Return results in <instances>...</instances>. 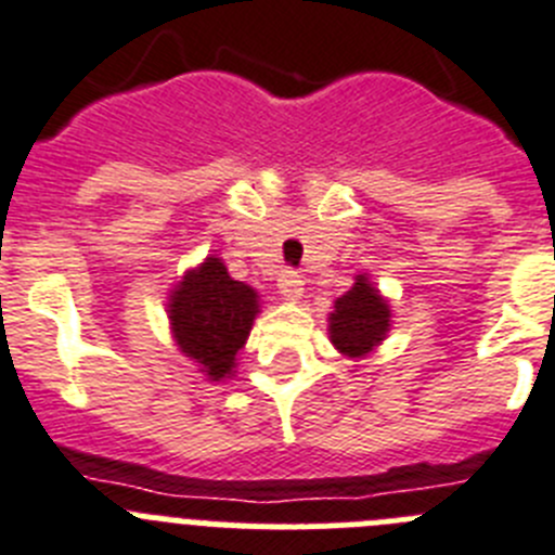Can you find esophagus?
I'll list each match as a JSON object with an SVG mask.
<instances>
[{
    "instance_id": "34e87169",
    "label": "esophagus",
    "mask_w": 555,
    "mask_h": 555,
    "mask_svg": "<svg viewBox=\"0 0 555 555\" xmlns=\"http://www.w3.org/2000/svg\"><path fill=\"white\" fill-rule=\"evenodd\" d=\"M279 293H282L287 301H298L304 296V276L296 271H284L279 276Z\"/></svg>"
}]
</instances>
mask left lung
<instances>
[{
	"instance_id": "8db88e82",
	"label": "left lung",
	"mask_w": 555,
	"mask_h": 555,
	"mask_svg": "<svg viewBox=\"0 0 555 555\" xmlns=\"http://www.w3.org/2000/svg\"><path fill=\"white\" fill-rule=\"evenodd\" d=\"M389 307L367 276H357L346 296L334 301L328 314V337L339 353L362 359L387 337Z\"/></svg>"
}]
</instances>
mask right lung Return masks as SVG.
<instances>
[{
	"instance_id": "obj_1",
	"label": "right lung",
	"mask_w": 555,
	"mask_h": 555,
	"mask_svg": "<svg viewBox=\"0 0 555 555\" xmlns=\"http://www.w3.org/2000/svg\"><path fill=\"white\" fill-rule=\"evenodd\" d=\"M259 312L257 289L229 276L218 257H207L173 287L168 318L179 351L198 362L209 382L234 373Z\"/></svg>"
}]
</instances>
